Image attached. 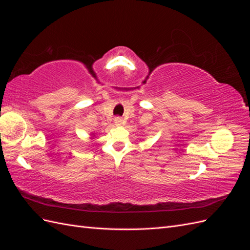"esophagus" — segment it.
I'll use <instances>...</instances> for the list:
<instances>
[{
  "mask_svg": "<svg viewBox=\"0 0 250 250\" xmlns=\"http://www.w3.org/2000/svg\"><path fill=\"white\" fill-rule=\"evenodd\" d=\"M115 124L116 125H121V124H122V119H121L120 117H116L115 118Z\"/></svg>",
  "mask_w": 250,
  "mask_h": 250,
  "instance_id": "esophagus-1",
  "label": "esophagus"
}]
</instances>
